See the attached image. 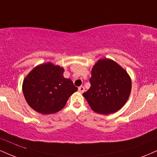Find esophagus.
I'll return each mask as SVG.
<instances>
[{"label": "esophagus", "mask_w": 157, "mask_h": 157, "mask_svg": "<svg viewBox=\"0 0 157 157\" xmlns=\"http://www.w3.org/2000/svg\"><path fill=\"white\" fill-rule=\"evenodd\" d=\"M78 91H80V93H83L85 91V88L83 86H80V87L78 88Z\"/></svg>", "instance_id": "esophagus-1"}]
</instances>
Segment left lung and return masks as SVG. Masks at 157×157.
Instances as JSON below:
<instances>
[{"mask_svg":"<svg viewBox=\"0 0 157 157\" xmlns=\"http://www.w3.org/2000/svg\"><path fill=\"white\" fill-rule=\"evenodd\" d=\"M91 87L82 94L91 109L110 114L125 104L131 91V77L124 68L111 59H100L91 70Z\"/></svg>","mask_w":157,"mask_h":157,"instance_id":"obj_1","label":"left lung"}]
</instances>
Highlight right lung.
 Here are the masks:
<instances>
[{
    "label": "right lung",
    "instance_id": "add662e5",
    "mask_svg": "<svg viewBox=\"0 0 157 157\" xmlns=\"http://www.w3.org/2000/svg\"><path fill=\"white\" fill-rule=\"evenodd\" d=\"M64 68L46 63L37 66L23 82V93L29 105L37 112L50 114L66 105L68 97L77 91L73 82L63 77Z\"/></svg>",
    "mask_w": 157,
    "mask_h": 157
}]
</instances>
